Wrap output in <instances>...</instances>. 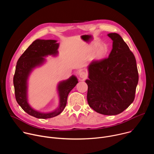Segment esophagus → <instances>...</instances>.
<instances>
[{
    "label": "esophagus",
    "mask_w": 154,
    "mask_h": 154,
    "mask_svg": "<svg viewBox=\"0 0 154 154\" xmlns=\"http://www.w3.org/2000/svg\"><path fill=\"white\" fill-rule=\"evenodd\" d=\"M80 77L82 78V79H86V77H87V74L84 71H82L80 73Z\"/></svg>",
    "instance_id": "obj_1"
}]
</instances>
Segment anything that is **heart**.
<instances>
[{
	"instance_id": "b5f03b06",
	"label": "heart",
	"mask_w": 154,
	"mask_h": 154,
	"mask_svg": "<svg viewBox=\"0 0 154 154\" xmlns=\"http://www.w3.org/2000/svg\"><path fill=\"white\" fill-rule=\"evenodd\" d=\"M107 48L105 45H102L99 46L94 51L93 57L96 59H101L103 58L107 53Z\"/></svg>"
}]
</instances>
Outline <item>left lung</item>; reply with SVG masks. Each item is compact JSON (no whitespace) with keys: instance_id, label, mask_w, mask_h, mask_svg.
<instances>
[{"instance_id":"obj_1","label":"left lung","mask_w":154,"mask_h":154,"mask_svg":"<svg viewBox=\"0 0 154 154\" xmlns=\"http://www.w3.org/2000/svg\"><path fill=\"white\" fill-rule=\"evenodd\" d=\"M108 36L113 40L111 53L88 66L87 100L96 112L116 115L134 102L138 72L135 57L122 37L116 33Z\"/></svg>"}]
</instances>
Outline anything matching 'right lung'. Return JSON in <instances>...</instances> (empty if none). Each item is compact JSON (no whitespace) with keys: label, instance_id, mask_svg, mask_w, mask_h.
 Listing matches in <instances>:
<instances>
[{"label":"right lung","instance_id":"1","mask_svg":"<svg viewBox=\"0 0 154 154\" xmlns=\"http://www.w3.org/2000/svg\"><path fill=\"white\" fill-rule=\"evenodd\" d=\"M55 40L36 39L22 54L17 60L13 77L14 94L17 103L29 115L39 119H48L60 114L67 103V98L70 91L79 82L72 75L67 80L60 83L58 90L60 96V106L53 112L42 113L34 110L29 105L27 99V80L32 69L42 64L48 55H55L59 44Z\"/></svg>","mask_w":154,"mask_h":154}]
</instances>
